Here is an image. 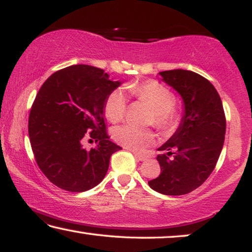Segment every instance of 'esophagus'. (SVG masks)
<instances>
[{"mask_svg": "<svg viewBox=\"0 0 252 252\" xmlns=\"http://www.w3.org/2000/svg\"><path fill=\"white\" fill-rule=\"evenodd\" d=\"M133 153H134L135 158H136L138 161H145L146 158H148L145 156H142V154H139V153H137V152H133Z\"/></svg>", "mask_w": 252, "mask_h": 252, "instance_id": "1", "label": "esophagus"}]
</instances>
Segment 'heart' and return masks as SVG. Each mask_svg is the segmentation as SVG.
I'll return each instance as SVG.
<instances>
[{
  "mask_svg": "<svg viewBox=\"0 0 252 252\" xmlns=\"http://www.w3.org/2000/svg\"><path fill=\"white\" fill-rule=\"evenodd\" d=\"M130 92L148 102L154 111L153 124L158 129L171 131L176 128L178 117L171 109L175 106V96L158 82L149 81L141 86L130 88ZM127 99L124 91L116 89L106 98L103 104L104 116L111 123H117L126 113ZM113 137L119 144L133 151H143L154 142V134L150 129L129 125L117 126L113 129Z\"/></svg>",
  "mask_w": 252,
  "mask_h": 252,
  "instance_id": "b5f03b06",
  "label": "heart"
}]
</instances>
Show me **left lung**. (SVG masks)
I'll return each mask as SVG.
<instances>
[{
    "mask_svg": "<svg viewBox=\"0 0 252 252\" xmlns=\"http://www.w3.org/2000/svg\"><path fill=\"white\" fill-rule=\"evenodd\" d=\"M158 75L181 96L184 113L175 134L158 149L164 152L157 158L161 173L149 186L163 195H185L214 170L225 137V115L218 91L202 75L180 68Z\"/></svg>",
    "mask_w": 252,
    "mask_h": 252,
    "instance_id": "8db88e82",
    "label": "left lung"
}]
</instances>
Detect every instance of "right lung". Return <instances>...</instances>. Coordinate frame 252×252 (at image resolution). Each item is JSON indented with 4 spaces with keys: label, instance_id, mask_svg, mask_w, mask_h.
<instances>
[{
    "label": "right lung",
    "instance_id": "right-lung-1",
    "mask_svg": "<svg viewBox=\"0 0 252 252\" xmlns=\"http://www.w3.org/2000/svg\"><path fill=\"white\" fill-rule=\"evenodd\" d=\"M103 69L72 65L50 75L38 91L29 115V138L37 164L50 183L81 192L95 187L122 148L106 133L103 104L121 86ZM88 136L97 146L87 151Z\"/></svg>",
    "mask_w": 252,
    "mask_h": 252
}]
</instances>
